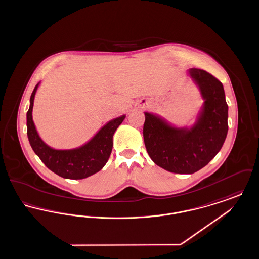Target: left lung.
Returning <instances> with one entry per match:
<instances>
[{
    "label": "left lung",
    "instance_id": "8db88e82",
    "mask_svg": "<svg viewBox=\"0 0 259 259\" xmlns=\"http://www.w3.org/2000/svg\"><path fill=\"white\" fill-rule=\"evenodd\" d=\"M187 74L204 100L193 125L177 127L157 114L145 112L144 141L149 157L176 174H193L205 167L222 149L228 131L222 82L201 69L191 68Z\"/></svg>",
    "mask_w": 259,
    "mask_h": 259
}]
</instances>
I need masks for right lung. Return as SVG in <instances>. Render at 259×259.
<instances>
[{
	"instance_id": "obj_1",
	"label": "right lung",
	"mask_w": 259,
	"mask_h": 259,
	"mask_svg": "<svg viewBox=\"0 0 259 259\" xmlns=\"http://www.w3.org/2000/svg\"><path fill=\"white\" fill-rule=\"evenodd\" d=\"M38 82L32 92L27 111V135L35 153L50 169L64 179L81 180L99 172L109 160L112 149V137L126 115L111 119L84 145L71 149H55L48 146L38 135L32 111Z\"/></svg>"
}]
</instances>
